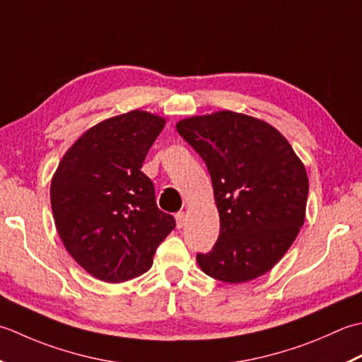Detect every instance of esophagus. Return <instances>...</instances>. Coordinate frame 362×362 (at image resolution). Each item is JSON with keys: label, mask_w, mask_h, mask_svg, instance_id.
Listing matches in <instances>:
<instances>
[{"label": "esophagus", "mask_w": 362, "mask_h": 362, "mask_svg": "<svg viewBox=\"0 0 362 362\" xmlns=\"http://www.w3.org/2000/svg\"><path fill=\"white\" fill-rule=\"evenodd\" d=\"M186 212L184 211H180V212H176V216H175V218H176V225H178V228H182L184 225H186Z\"/></svg>", "instance_id": "esophagus-1"}]
</instances>
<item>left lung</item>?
I'll return each instance as SVG.
<instances>
[{
  "label": "left lung",
  "mask_w": 362,
  "mask_h": 362,
  "mask_svg": "<svg viewBox=\"0 0 362 362\" xmlns=\"http://www.w3.org/2000/svg\"><path fill=\"white\" fill-rule=\"evenodd\" d=\"M204 160L220 234L197 262L211 278L247 283L281 259L305 222L308 175L281 132L253 117L222 110L176 124Z\"/></svg>",
  "instance_id": "left-lung-1"
}]
</instances>
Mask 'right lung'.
I'll return each instance as SVG.
<instances>
[{"label": "right lung", "instance_id": "1", "mask_svg": "<svg viewBox=\"0 0 362 362\" xmlns=\"http://www.w3.org/2000/svg\"><path fill=\"white\" fill-rule=\"evenodd\" d=\"M164 124L144 110L101 122L65 153L51 181L57 233L73 259L101 281L145 274L176 226L140 170Z\"/></svg>", "mask_w": 362, "mask_h": 362}]
</instances>
